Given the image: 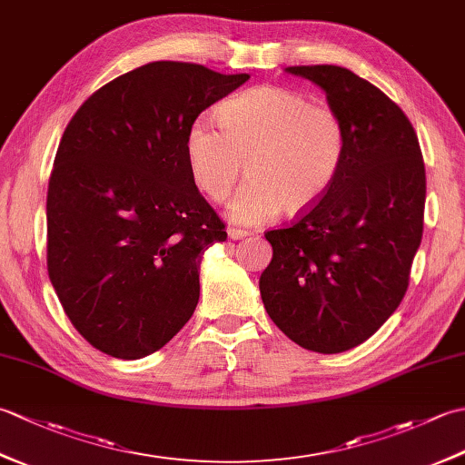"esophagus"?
Here are the masks:
<instances>
[{
  "label": "esophagus",
  "mask_w": 465,
  "mask_h": 465,
  "mask_svg": "<svg viewBox=\"0 0 465 465\" xmlns=\"http://www.w3.org/2000/svg\"><path fill=\"white\" fill-rule=\"evenodd\" d=\"M248 235H250V233L245 232V230H240V227H230V230H227V238L233 240V242L248 238Z\"/></svg>",
  "instance_id": "obj_1"
}]
</instances>
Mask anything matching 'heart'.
Returning <instances> with one entry per match:
<instances>
[{
  "mask_svg": "<svg viewBox=\"0 0 465 465\" xmlns=\"http://www.w3.org/2000/svg\"><path fill=\"white\" fill-rule=\"evenodd\" d=\"M217 127L197 117L185 135V155L197 187L222 202L252 180L227 207L242 225L272 222L283 210L300 215L318 205L345 160V127L330 105L312 104L278 85L253 87L217 107Z\"/></svg>",
  "mask_w": 465,
  "mask_h": 465,
  "instance_id": "heart-1",
  "label": "heart"
}]
</instances>
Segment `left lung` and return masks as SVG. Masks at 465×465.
Wrapping results in <instances>:
<instances>
[{"mask_svg": "<svg viewBox=\"0 0 465 465\" xmlns=\"http://www.w3.org/2000/svg\"><path fill=\"white\" fill-rule=\"evenodd\" d=\"M341 117L348 137L323 200L265 240L263 308L292 341L318 353L363 343L398 310L421 243L426 167L410 120L378 87L338 65H293Z\"/></svg>", "mask_w": 465, "mask_h": 465, "instance_id": "left-lung-1", "label": "left lung"}]
</instances>
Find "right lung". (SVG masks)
Wrapping results in <instances>:
<instances>
[{"label": "right lung", "instance_id": "1", "mask_svg": "<svg viewBox=\"0 0 465 465\" xmlns=\"http://www.w3.org/2000/svg\"><path fill=\"white\" fill-rule=\"evenodd\" d=\"M248 80L145 64L87 97L67 124L47 190V272L95 350L140 360L192 318L203 252L227 233L193 182L185 135Z\"/></svg>", "mask_w": 465, "mask_h": 465}]
</instances>
